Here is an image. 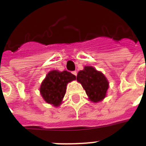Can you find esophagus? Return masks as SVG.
I'll use <instances>...</instances> for the list:
<instances>
[{
	"mask_svg": "<svg viewBox=\"0 0 146 146\" xmlns=\"http://www.w3.org/2000/svg\"><path fill=\"white\" fill-rule=\"evenodd\" d=\"M72 74H74V75H75V76H77V71H73V72H72Z\"/></svg>",
	"mask_w": 146,
	"mask_h": 146,
	"instance_id": "esophagus-1",
	"label": "esophagus"
}]
</instances>
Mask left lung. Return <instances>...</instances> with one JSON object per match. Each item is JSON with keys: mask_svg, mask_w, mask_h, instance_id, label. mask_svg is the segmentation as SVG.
<instances>
[{"mask_svg": "<svg viewBox=\"0 0 146 146\" xmlns=\"http://www.w3.org/2000/svg\"><path fill=\"white\" fill-rule=\"evenodd\" d=\"M77 80L85 89L89 99L94 102L101 101L105 97L109 87L108 80L104 74L92 66H85L78 72Z\"/></svg>", "mask_w": 146, "mask_h": 146, "instance_id": "8db88e82", "label": "left lung"}]
</instances>
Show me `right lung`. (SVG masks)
Returning a JSON list of instances; mask_svg holds the SVG:
<instances>
[{"instance_id":"1","label":"right lung","mask_w":146,"mask_h":146,"mask_svg":"<svg viewBox=\"0 0 146 146\" xmlns=\"http://www.w3.org/2000/svg\"><path fill=\"white\" fill-rule=\"evenodd\" d=\"M76 79L71 72L51 71L47 74L40 87V92L46 102L58 107L64 97L68 82Z\"/></svg>"}]
</instances>
